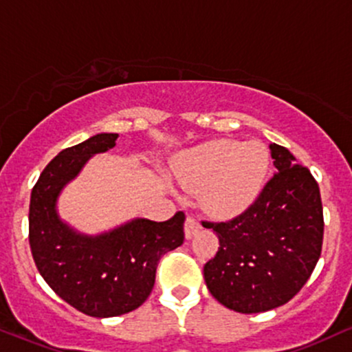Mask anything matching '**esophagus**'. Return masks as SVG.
Listing matches in <instances>:
<instances>
[{
    "label": "esophagus",
    "instance_id": "1",
    "mask_svg": "<svg viewBox=\"0 0 352 352\" xmlns=\"http://www.w3.org/2000/svg\"><path fill=\"white\" fill-rule=\"evenodd\" d=\"M200 230H201V224L198 223L197 218L188 217L187 219H185V238L192 239L193 236L197 234V232Z\"/></svg>",
    "mask_w": 352,
    "mask_h": 352
}]
</instances>
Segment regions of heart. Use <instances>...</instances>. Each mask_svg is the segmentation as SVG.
<instances>
[{
	"mask_svg": "<svg viewBox=\"0 0 352 352\" xmlns=\"http://www.w3.org/2000/svg\"><path fill=\"white\" fill-rule=\"evenodd\" d=\"M269 162L267 147L259 141L217 139L185 151L173 164V175L184 188L200 192L211 214L232 218L259 198Z\"/></svg>",
	"mask_w": 352,
	"mask_h": 352,
	"instance_id": "b5f03b06",
	"label": "heart"
}]
</instances>
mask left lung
<instances>
[{"label": "left lung", "mask_w": 352, "mask_h": 352, "mask_svg": "<svg viewBox=\"0 0 352 352\" xmlns=\"http://www.w3.org/2000/svg\"><path fill=\"white\" fill-rule=\"evenodd\" d=\"M275 173L252 206L228 223H206L219 249L203 267L210 294L230 310L261 313L307 283L323 244V206L310 170L270 144Z\"/></svg>", "instance_id": "1"}]
</instances>
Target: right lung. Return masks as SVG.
<instances>
[{
	"label": "right lung",
	"mask_w": 352,
	"mask_h": 352,
	"mask_svg": "<svg viewBox=\"0 0 352 352\" xmlns=\"http://www.w3.org/2000/svg\"><path fill=\"white\" fill-rule=\"evenodd\" d=\"M116 139L114 133H100L58 152L34 185L29 205V244L37 270L58 297L95 318L141 307L154 287L160 257L185 239L184 211L162 223L133 218L96 234L62 219L63 188L93 155L113 149Z\"/></svg>",
	"instance_id": "1"
}]
</instances>
